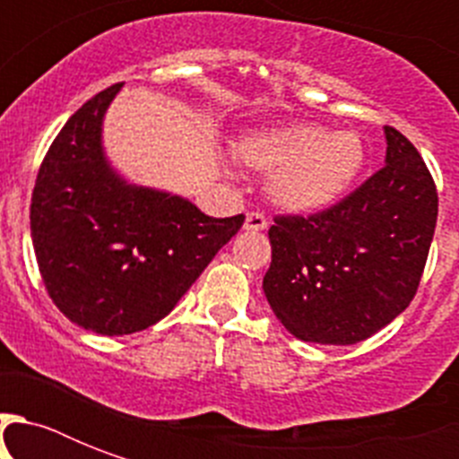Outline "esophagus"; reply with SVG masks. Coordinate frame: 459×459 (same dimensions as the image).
<instances>
[{
  "instance_id": "esophagus-1",
  "label": "esophagus",
  "mask_w": 459,
  "mask_h": 459,
  "mask_svg": "<svg viewBox=\"0 0 459 459\" xmlns=\"http://www.w3.org/2000/svg\"><path fill=\"white\" fill-rule=\"evenodd\" d=\"M245 229L247 230H266L269 229V219L262 212H250L245 216Z\"/></svg>"
}]
</instances>
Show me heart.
Wrapping results in <instances>:
<instances>
[{
	"instance_id": "heart-1",
	"label": "heart",
	"mask_w": 459,
	"mask_h": 459,
	"mask_svg": "<svg viewBox=\"0 0 459 459\" xmlns=\"http://www.w3.org/2000/svg\"><path fill=\"white\" fill-rule=\"evenodd\" d=\"M240 164L269 173V197L293 214H314L341 200L364 166V145L350 131L300 124L245 135L236 147Z\"/></svg>"
}]
</instances>
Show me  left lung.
Returning a JSON list of instances; mask_svg holds the SVG:
<instances>
[{
	"mask_svg": "<svg viewBox=\"0 0 459 459\" xmlns=\"http://www.w3.org/2000/svg\"><path fill=\"white\" fill-rule=\"evenodd\" d=\"M385 166L342 200L309 216H273L264 295L300 341H367L417 295L438 190L403 133L385 126Z\"/></svg>",
	"mask_w": 459,
	"mask_h": 459,
	"instance_id": "left-lung-1",
	"label": "left lung"
}]
</instances>
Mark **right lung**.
Returning <instances> with one entry per match:
<instances>
[{"label": "right lung", "mask_w": 459, "mask_h": 459, "mask_svg": "<svg viewBox=\"0 0 459 459\" xmlns=\"http://www.w3.org/2000/svg\"><path fill=\"white\" fill-rule=\"evenodd\" d=\"M124 82L68 118L39 164L30 236L39 276L68 319L126 335L171 312L245 216L212 219L183 197L126 186L104 161L100 126Z\"/></svg>", "instance_id": "add662e5"}]
</instances>
